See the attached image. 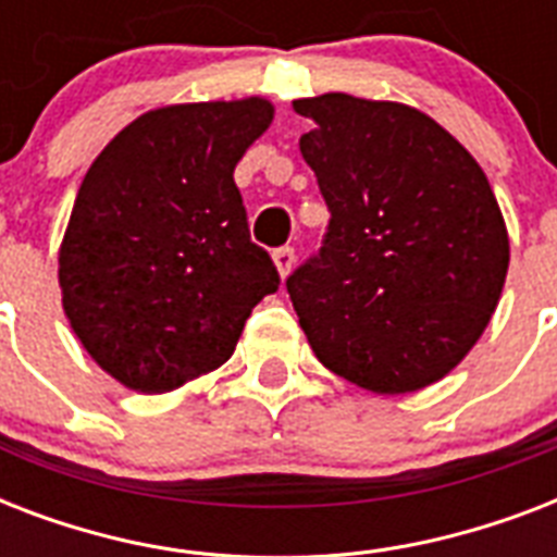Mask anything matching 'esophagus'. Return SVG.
Returning <instances> with one entry per match:
<instances>
[{
  "mask_svg": "<svg viewBox=\"0 0 557 557\" xmlns=\"http://www.w3.org/2000/svg\"><path fill=\"white\" fill-rule=\"evenodd\" d=\"M271 257H274V265H277L280 277H288V271H292V265H295V248L283 245V248H277Z\"/></svg>",
  "mask_w": 557,
  "mask_h": 557,
  "instance_id": "34e87169",
  "label": "esophagus"
}]
</instances>
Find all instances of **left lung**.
<instances>
[{
    "mask_svg": "<svg viewBox=\"0 0 557 557\" xmlns=\"http://www.w3.org/2000/svg\"><path fill=\"white\" fill-rule=\"evenodd\" d=\"M300 152L330 208L286 280L323 367L372 393L422 389L468 356L509 271V234L471 152L419 109L321 95Z\"/></svg>",
    "mask_w": 557,
    "mask_h": 557,
    "instance_id": "8db88e82",
    "label": "left lung"
}]
</instances>
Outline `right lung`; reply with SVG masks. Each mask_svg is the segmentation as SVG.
I'll list each match as a JSON object with an SVG mask.
<instances>
[{"label": "right lung", "mask_w": 557, "mask_h": 557, "mask_svg": "<svg viewBox=\"0 0 557 557\" xmlns=\"http://www.w3.org/2000/svg\"><path fill=\"white\" fill-rule=\"evenodd\" d=\"M271 115L262 98L156 109L83 178L60 245L63 309L126 387L168 393L225 364L253 306L277 292L234 185Z\"/></svg>", "instance_id": "obj_1"}]
</instances>
